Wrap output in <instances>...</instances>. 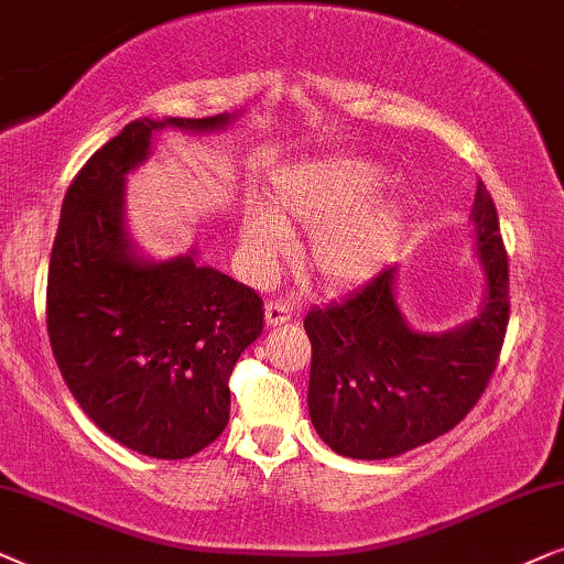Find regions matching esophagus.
Segmentation results:
<instances>
[{"mask_svg":"<svg viewBox=\"0 0 564 564\" xmlns=\"http://www.w3.org/2000/svg\"><path fill=\"white\" fill-rule=\"evenodd\" d=\"M294 312H296L294 304L275 299V302L265 304V322L270 327H281V325H286L291 317H294Z\"/></svg>","mask_w":564,"mask_h":564,"instance_id":"obj_1","label":"esophagus"}]
</instances>
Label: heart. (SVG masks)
Instances as JSON below:
<instances>
[{
    "mask_svg": "<svg viewBox=\"0 0 564 564\" xmlns=\"http://www.w3.org/2000/svg\"><path fill=\"white\" fill-rule=\"evenodd\" d=\"M387 170L366 156H325L291 164L275 175L269 208H252L242 224L245 265L252 275L275 273L291 252V229L310 235L306 265L319 283L345 289L364 283L392 260L408 212L400 198L379 195Z\"/></svg>",
    "mask_w": 564,
    "mask_h": 564,
    "instance_id": "b5f03b06",
    "label": "heart"
}]
</instances>
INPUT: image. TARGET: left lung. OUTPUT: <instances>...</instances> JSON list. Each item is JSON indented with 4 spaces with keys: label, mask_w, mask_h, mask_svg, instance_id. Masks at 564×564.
<instances>
[{
    "label": "left lung",
    "mask_w": 564,
    "mask_h": 564,
    "mask_svg": "<svg viewBox=\"0 0 564 564\" xmlns=\"http://www.w3.org/2000/svg\"><path fill=\"white\" fill-rule=\"evenodd\" d=\"M469 221L485 291L479 312L464 325L446 333L412 327L397 291L400 265L306 314L312 340L306 402L314 431L335 454L392 459L452 431L482 397L510 312L508 254L482 183Z\"/></svg>",
    "instance_id": "left-lung-1"
}]
</instances>
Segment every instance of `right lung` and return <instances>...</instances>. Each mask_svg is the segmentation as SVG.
I'll use <instances>...</instances> for the list:
<instances>
[{"instance_id":"add662e5","label":"right lung","mask_w":564,"mask_h":564,"mask_svg":"<svg viewBox=\"0 0 564 564\" xmlns=\"http://www.w3.org/2000/svg\"><path fill=\"white\" fill-rule=\"evenodd\" d=\"M242 112L139 118L89 156L64 195L48 265L51 350L105 435L152 459H187L229 423L227 381L262 333V302L198 250L156 260L126 219V183L156 133H221Z\"/></svg>"}]
</instances>
